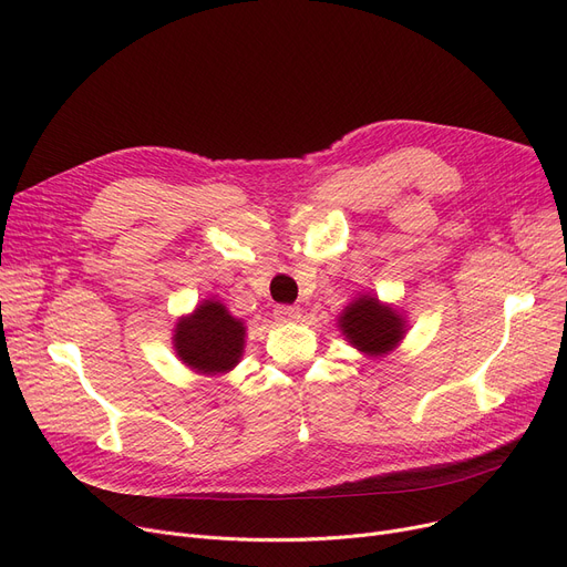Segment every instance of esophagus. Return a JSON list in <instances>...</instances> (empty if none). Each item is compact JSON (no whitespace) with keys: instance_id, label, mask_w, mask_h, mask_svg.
<instances>
[{"instance_id":"34e87169","label":"esophagus","mask_w":567,"mask_h":567,"mask_svg":"<svg viewBox=\"0 0 567 567\" xmlns=\"http://www.w3.org/2000/svg\"><path fill=\"white\" fill-rule=\"evenodd\" d=\"M274 315L280 321H296V319L301 317V308L299 306H276Z\"/></svg>"}]
</instances>
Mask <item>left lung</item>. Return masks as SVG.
I'll return each instance as SVG.
<instances>
[{
	"label": "left lung",
	"mask_w": 567,
	"mask_h": 567,
	"mask_svg": "<svg viewBox=\"0 0 567 567\" xmlns=\"http://www.w3.org/2000/svg\"><path fill=\"white\" fill-rule=\"evenodd\" d=\"M342 333L353 347L365 353H385L391 351L404 333V323L398 312L379 306L377 299L363 296L353 301L340 317Z\"/></svg>",
	"instance_id": "1"
}]
</instances>
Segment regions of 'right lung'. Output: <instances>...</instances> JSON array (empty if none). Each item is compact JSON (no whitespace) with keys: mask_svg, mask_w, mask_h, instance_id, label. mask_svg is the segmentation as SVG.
Masks as SVG:
<instances>
[{"mask_svg":"<svg viewBox=\"0 0 567 567\" xmlns=\"http://www.w3.org/2000/svg\"><path fill=\"white\" fill-rule=\"evenodd\" d=\"M244 323L225 306L206 301L193 317L178 321L174 347L178 359L197 372L216 374L231 370L244 351Z\"/></svg>","mask_w":567,"mask_h":567,"instance_id":"1","label":"right lung"}]
</instances>
